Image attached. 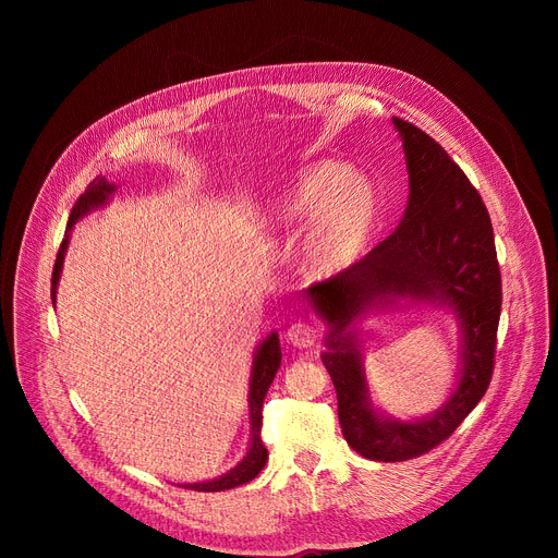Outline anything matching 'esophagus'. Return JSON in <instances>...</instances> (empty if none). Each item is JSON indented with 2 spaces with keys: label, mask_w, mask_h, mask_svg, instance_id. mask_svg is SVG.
I'll return each instance as SVG.
<instances>
[{
  "label": "esophagus",
  "mask_w": 558,
  "mask_h": 558,
  "mask_svg": "<svg viewBox=\"0 0 558 558\" xmlns=\"http://www.w3.org/2000/svg\"><path fill=\"white\" fill-rule=\"evenodd\" d=\"M316 337H318L316 326L305 324V320H299V324H294L287 330V341L294 348H310L314 345Z\"/></svg>",
  "instance_id": "esophagus-1"
}]
</instances>
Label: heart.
Here are the masks:
<instances>
[{
	"label": "heart",
	"instance_id": "1",
	"mask_svg": "<svg viewBox=\"0 0 558 558\" xmlns=\"http://www.w3.org/2000/svg\"><path fill=\"white\" fill-rule=\"evenodd\" d=\"M379 219V196L362 173L337 160L299 171L271 205L269 221L280 230H301L305 267L314 278H335L366 253Z\"/></svg>",
	"mask_w": 558,
	"mask_h": 558
}]
</instances>
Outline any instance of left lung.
<instances>
[{"instance_id": "left-lung-1", "label": "left lung", "mask_w": 558, "mask_h": 558, "mask_svg": "<svg viewBox=\"0 0 558 558\" xmlns=\"http://www.w3.org/2000/svg\"><path fill=\"white\" fill-rule=\"evenodd\" d=\"M409 173L400 226L343 274L307 289L314 312L330 326L324 360L337 389L348 446L373 461L414 459L461 425L484 398L502 310V278L493 226L477 190L436 140L393 117ZM400 300L450 308L460 320V379L438 413L416 422L379 415L369 402L363 356L349 328L371 308Z\"/></svg>"}]
</instances>
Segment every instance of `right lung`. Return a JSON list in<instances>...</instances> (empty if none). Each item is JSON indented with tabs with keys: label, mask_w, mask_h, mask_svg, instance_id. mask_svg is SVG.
<instances>
[{
	"label": "right lung",
	"mask_w": 558,
	"mask_h": 558,
	"mask_svg": "<svg viewBox=\"0 0 558 558\" xmlns=\"http://www.w3.org/2000/svg\"><path fill=\"white\" fill-rule=\"evenodd\" d=\"M114 192V185H110L106 179H95L87 190L78 196V201L74 203L70 221H68V232H65V240L58 248L56 255V264H53V274H51V303H56V287H58V278H61L63 271V259H65V251L70 244V230L74 228V223L78 219H83L87 213H93L95 208H101V205L110 198V194ZM280 339L278 332H271L267 339H264L257 350H255V357H253V371H251V391H248V414H251V446L246 457L228 471L226 475L210 480V482H196V484H185V488L192 490H203V493H215V490H226V488H234V486H242L246 482H251L269 459L267 448L262 444V404L264 398H267V391L274 383V377L280 368Z\"/></svg>",
	"instance_id": "right-lung-1"
}]
</instances>
